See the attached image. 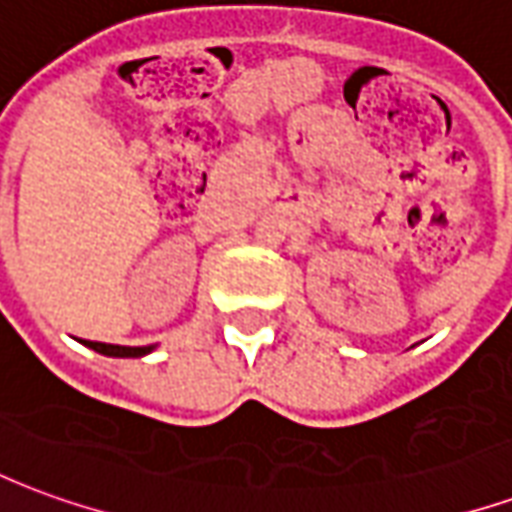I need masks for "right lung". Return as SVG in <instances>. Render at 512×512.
I'll list each match as a JSON object with an SVG mask.
<instances>
[{
  "mask_svg": "<svg viewBox=\"0 0 512 512\" xmlns=\"http://www.w3.org/2000/svg\"><path fill=\"white\" fill-rule=\"evenodd\" d=\"M84 345H87V348H93V351H98V354L120 356V359H126V356H145V354H150V351H153V345H136V348H131V345L93 343V340H84Z\"/></svg>",
  "mask_w": 512,
  "mask_h": 512,
  "instance_id": "obj_1",
  "label": "right lung"
}]
</instances>
